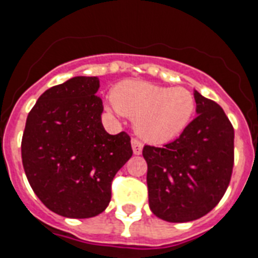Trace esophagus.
Returning <instances> with one entry per match:
<instances>
[{"label": "esophagus", "instance_id": "obj_1", "mask_svg": "<svg viewBox=\"0 0 258 258\" xmlns=\"http://www.w3.org/2000/svg\"><path fill=\"white\" fill-rule=\"evenodd\" d=\"M132 145V151H134V154H140L143 151V143L138 139H132L131 140Z\"/></svg>", "mask_w": 258, "mask_h": 258}]
</instances>
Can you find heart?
Segmentation results:
<instances>
[{"label": "heart", "mask_w": 258, "mask_h": 258, "mask_svg": "<svg viewBox=\"0 0 258 258\" xmlns=\"http://www.w3.org/2000/svg\"><path fill=\"white\" fill-rule=\"evenodd\" d=\"M114 107L134 119L136 132L145 140L169 142L184 131L196 111L188 89L147 82H123L111 93Z\"/></svg>", "instance_id": "1"}]
</instances>
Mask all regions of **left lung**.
Returning <instances> with one entry per match:
<instances>
[{"mask_svg":"<svg viewBox=\"0 0 258 258\" xmlns=\"http://www.w3.org/2000/svg\"><path fill=\"white\" fill-rule=\"evenodd\" d=\"M197 116L162 148L145 145L149 208L167 222L199 219L225 195L234 167V127L217 102L194 92Z\"/></svg>","mask_w":258,"mask_h":258,"instance_id":"1","label":"left lung"}]
</instances>
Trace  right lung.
I'll return each mask as SVG.
<instances>
[{"instance_id": "obj_1", "label": "right lung", "mask_w": 258, "mask_h": 258, "mask_svg": "<svg viewBox=\"0 0 258 258\" xmlns=\"http://www.w3.org/2000/svg\"><path fill=\"white\" fill-rule=\"evenodd\" d=\"M97 76H75L51 87L27 116L22 162L36 196L67 218H91L107 208L111 182L131 158L126 132L101 122Z\"/></svg>"}]
</instances>
